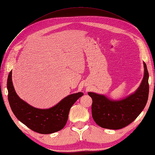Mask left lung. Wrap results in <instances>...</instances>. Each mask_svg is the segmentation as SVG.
<instances>
[{
	"label": "left lung",
	"mask_w": 155,
	"mask_h": 155,
	"mask_svg": "<svg viewBox=\"0 0 155 155\" xmlns=\"http://www.w3.org/2000/svg\"><path fill=\"white\" fill-rule=\"evenodd\" d=\"M142 81L134 92L123 99L114 100L104 94L89 92L92 99V116L95 122L102 128L120 129L137 118L146 105L149 96V73L143 62Z\"/></svg>",
	"instance_id": "left-lung-1"
}]
</instances>
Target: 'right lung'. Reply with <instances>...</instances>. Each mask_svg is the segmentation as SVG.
<instances>
[{
	"mask_svg": "<svg viewBox=\"0 0 155 155\" xmlns=\"http://www.w3.org/2000/svg\"><path fill=\"white\" fill-rule=\"evenodd\" d=\"M8 101L13 114L21 122L38 133L51 134L61 130L66 125L70 108L83 92L72 94L49 109L32 107L18 96L12 82V71L7 81Z\"/></svg>",
	"mask_w": 155,
	"mask_h": 155,
	"instance_id": "1",
	"label": "right lung"
}]
</instances>
